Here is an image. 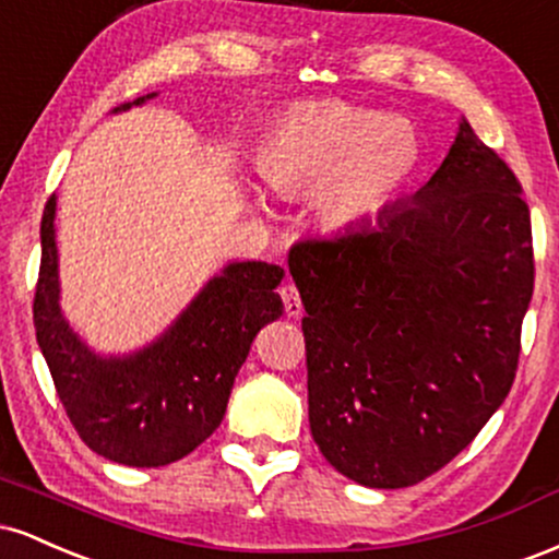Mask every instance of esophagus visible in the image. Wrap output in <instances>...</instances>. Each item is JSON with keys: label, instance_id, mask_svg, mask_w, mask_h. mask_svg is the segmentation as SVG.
Segmentation results:
<instances>
[{"label": "esophagus", "instance_id": "34e87169", "mask_svg": "<svg viewBox=\"0 0 559 559\" xmlns=\"http://www.w3.org/2000/svg\"><path fill=\"white\" fill-rule=\"evenodd\" d=\"M281 299H284V307H286V316L288 318H299L301 316V299H299L297 286H294L292 281L281 286Z\"/></svg>", "mask_w": 559, "mask_h": 559}]
</instances>
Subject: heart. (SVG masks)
Wrapping results in <instances>:
<instances>
[{
	"label": "heart",
	"instance_id": "b5f03b06",
	"mask_svg": "<svg viewBox=\"0 0 559 559\" xmlns=\"http://www.w3.org/2000/svg\"><path fill=\"white\" fill-rule=\"evenodd\" d=\"M415 123L349 102H301L275 118L254 170L281 197H310L318 221L349 230L376 221L420 176Z\"/></svg>",
	"mask_w": 559,
	"mask_h": 559
}]
</instances>
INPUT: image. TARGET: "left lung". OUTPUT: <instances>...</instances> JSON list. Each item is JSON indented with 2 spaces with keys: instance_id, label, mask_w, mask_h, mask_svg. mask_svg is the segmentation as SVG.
<instances>
[{
  "instance_id": "obj_1",
  "label": "left lung",
  "mask_w": 559,
  "mask_h": 559,
  "mask_svg": "<svg viewBox=\"0 0 559 559\" xmlns=\"http://www.w3.org/2000/svg\"><path fill=\"white\" fill-rule=\"evenodd\" d=\"M531 241L521 181L460 123L413 202L294 243L310 431L342 476L404 489L476 439L515 381Z\"/></svg>"
}]
</instances>
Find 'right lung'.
Wrapping results in <instances>:
<instances>
[{
	"mask_svg": "<svg viewBox=\"0 0 559 559\" xmlns=\"http://www.w3.org/2000/svg\"><path fill=\"white\" fill-rule=\"evenodd\" d=\"M139 96L115 107L152 99ZM55 194L41 215L34 329L70 423L102 457L131 467L176 463L221 426L236 373L262 325L284 316V267L234 262L178 323L144 352L102 360L79 342L57 305Z\"/></svg>",
	"mask_w": 559,
	"mask_h": 559,
	"instance_id": "right-lung-1",
	"label": "right lung"
}]
</instances>
